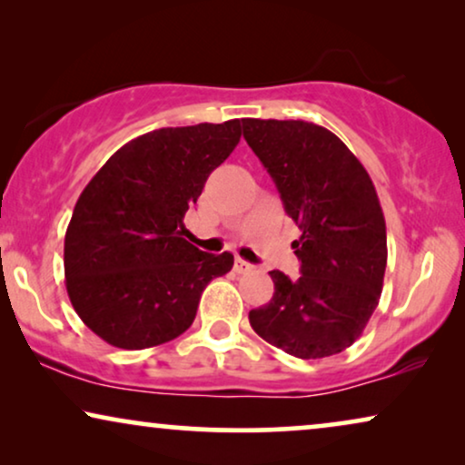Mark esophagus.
Listing matches in <instances>:
<instances>
[{
	"instance_id": "obj_1",
	"label": "esophagus",
	"mask_w": 465,
	"mask_h": 465,
	"mask_svg": "<svg viewBox=\"0 0 465 465\" xmlns=\"http://www.w3.org/2000/svg\"><path fill=\"white\" fill-rule=\"evenodd\" d=\"M234 271H237L239 275H245V272H252L253 271V266L247 262V260L237 258V260H234Z\"/></svg>"
}]
</instances>
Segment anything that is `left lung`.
Listing matches in <instances>:
<instances>
[{
	"mask_svg": "<svg viewBox=\"0 0 465 465\" xmlns=\"http://www.w3.org/2000/svg\"><path fill=\"white\" fill-rule=\"evenodd\" d=\"M243 137L275 182L301 277L271 271L275 294L250 311L266 342L301 360L345 351L377 309L387 264L383 209L371 175L334 133L304 120L243 118Z\"/></svg>",
	"mask_w": 465,
	"mask_h": 465,
	"instance_id": "1",
	"label": "left lung"
}]
</instances>
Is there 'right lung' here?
I'll list each match as a JSON object with an SVG mask.
<instances>
[{"mask_svg":"<svg viewBox=\"0 0 465 465\" xmlns=\"http://www.w3.org/2000/svg\"><path fill=\"white\" fill-rule=\"evenodd\" d=\"M239 139V120L145 133L82 190L65 232V285L99 339L148 349L193 326L203 290L234 258L188 243L183 215Z\"/></svg>","mask_w":465,"mask_h":465,"instance_id":"add662e5","label":"right lung"}]
</instances>
